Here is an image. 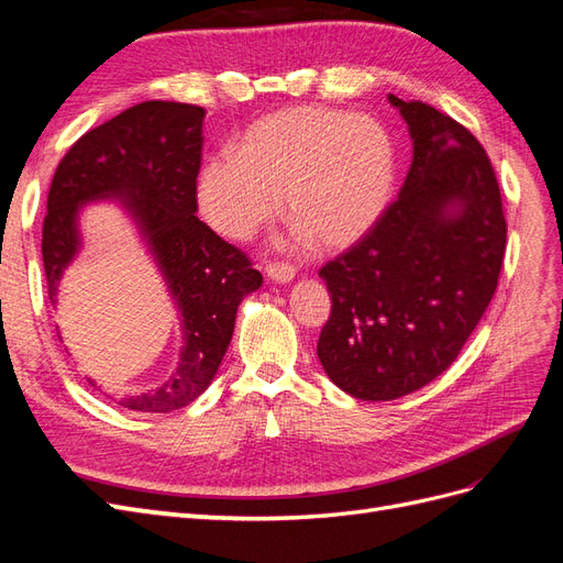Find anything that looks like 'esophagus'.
Here are the masks:
<instances>
[{
  "label": "esophagus",
  "mask_w": 563,
  "mask_h": 563,
  "mask_svg": "<svg viewBox=\"0 0 563 563\" xmlns=\"http://www.w3.org/2000/svg\"><path fill=\"white\" fill-rule=\"evenodd\" d=\"M267 277L272 282H279V284H288L296 277V267L288 265V263H269L267 265Z\"/></svg>",
  "instance_id": "obj_1"
}]
</instances>
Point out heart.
Listing matches in <instances>:
<instances>
[{"mask_svg": "<svg viewBox=\"0 0 563 563\" xmlns=\"http://www.w3.org/2000/svg\"><path fill=\"white\" fill-rule=\"evenodd\" d=\"M395 143L378 119L298 106L269 112L236 150L199 168L197 201L207 223L246 240L284 211L300 240L347 249L378 223L395 183Z\"/></svg>", "mask_w": 563, "mask_h": 563, "instance_id": "1", "label": "heart"}]
</instances>
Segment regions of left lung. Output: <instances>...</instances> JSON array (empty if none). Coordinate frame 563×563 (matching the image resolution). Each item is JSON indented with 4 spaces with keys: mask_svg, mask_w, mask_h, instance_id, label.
Listing matches in <instances>:
<instances>
[{
    "mask_svg": "<svg viewBox=\"0 0 563 563\" xmlns=\"http://www.w3.org/2000/svg\"><path fill=\"white\" fill-rule=\"evenodd\" d=\"M413 162L399 197L319 269L331 317L317 354L354 399L389 401L432 383L496 294L507 223L486 150L449 114L389 93Z\"/></svg>",
    "mask_w": 563,
    "mask_h": 563,
    "instance_id": "obj_1",
    "label": "left lung"
}]
</instances>
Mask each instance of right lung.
<instances>
[{
  "label": "right lung",
  "instance_id": "obj_1",
  "mask_svg": "<svg viewBox=\"0 0 563 563\" xmlns=\"http://www.w3.org/2000/svg\"><path fill=\"white\" fill-rule=\"evenodd\" d=\"M203 114L199 106L172 100L133 106L84 133L51 180L42 228L51 302L81 246V207L117 199L139 225L180 312L178 368L157 389L119 401L131 411L168 413L195 401L223 362L236 308L263 284L246 253L195 216Z\"/></svg>",
  "mask_w": 563,
  "mask_h": 563
}]
</instances>
